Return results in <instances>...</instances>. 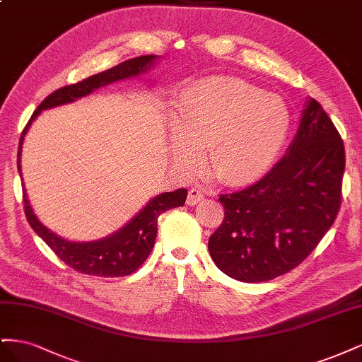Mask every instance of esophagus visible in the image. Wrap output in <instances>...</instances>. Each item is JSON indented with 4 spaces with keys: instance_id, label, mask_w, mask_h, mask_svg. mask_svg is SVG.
Masks as SVG:
<instances>
[{
    "instance_id": "1",
    "label": "esophagus",
    "mask_w": 362,
    "mask_h": 362,
    "mask_svg": "<svg viewBox=\"0 0 362 362\" xmlns=\"http://www.w3.org/2000/svg\"><path fill=\"white\" fill-rule=\"evenodd\" d=\"M204 199V192L201 189H192L187 194V204L189 205H198Z\"/></svg>"
}]
</instances>
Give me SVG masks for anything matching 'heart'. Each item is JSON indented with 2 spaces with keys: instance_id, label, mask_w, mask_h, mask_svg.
<instances>
[{
  "instance_id": "heart-1",
  "label": "heart",
  "mask_w": 362,
  "mask_h": 362,
  "mask_svg": "<svg viewBox=\"0 0 362 362\" xmlns=\"http://www.w3.org/2000/svg\"><path fill=\"white\" fill-rule=\"evenodd\" d=\"M288 128V108L279 98L231 76H210L178 96L173 158L194 170L199 151L208 149V172L217 182H252L276 161Z\"/></svg>"
}]
</instances>
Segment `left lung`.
Returning a JSON list of instances; mask_svg holds the SVG:
<instances>
[{"mask_svg": "<svg viewBox=\"0 0 362 362\" xmlns=\"http://www.w3.org/2000/svg\"><path fill=\"white\" fill-rule=\"evenodd\" d=\"M344 145L313 98L286 156L250 187L221 194L225 218L208 240L214 264L242 282L284 275L308 257L341 204Z\"/></svg>", "mask_w": 362, "mask_h": 362, "instance_id": "obj_1", "label": "left lung"}]
</instances>
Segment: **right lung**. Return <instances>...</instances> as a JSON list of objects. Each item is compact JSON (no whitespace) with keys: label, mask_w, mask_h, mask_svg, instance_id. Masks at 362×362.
<instances>
[{"label":"right lung","mask_w":362,"mask_h":362,"mask_svg":"<svg viewBox=\"0 0 362 362\" xmlns=\"http://www.w3.org/2000/svg\"><path fill=\"white\" fill-rule=\"evenodd\" d=\"M158 59L160 57L154 56V54L129 59L117 64L115 68L92 75L80 83L64 86L62 89L47 96L36 108V112L33 113L19 139L18 170L21 175V181H23V173H21V152H23L24 137L31 124L35 122L36 117L43 110L74 103L83 96L93 93L100 87L108 86L115 81L144 75L154 66ZM23 194L24 210L30 226L35 229V233L54 250V254L62 261L66 262L69 267L75 269L76 272L84 273V275L117 278L131 275V273L136 272L146 261L156 243L158 229L157 222L160 214L172 210V208L182 206L185 198H187V190L178 189L175 192H166L154 196L128 223L117 229L116 233L100 240H93V242H71V240H66L57 235L56 233H52L49 228H47L39 221L35 211H33L30 201L27 198L25 187H23Z\"/></svg>","instance_id":"1"}]
</instances>
